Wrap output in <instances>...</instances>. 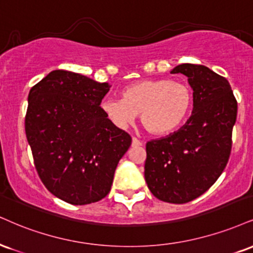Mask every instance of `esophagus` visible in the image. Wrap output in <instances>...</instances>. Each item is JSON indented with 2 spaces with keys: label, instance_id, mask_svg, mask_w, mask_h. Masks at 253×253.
Listing matches in <instances>:
<instances>
[{
  "label": "esophagus",
  "instance_id": "esophagus-1",
  "mask_svg": "<svg viewBox=\"0 0 253 253\" xmlns=\"http://www.w3.org/2000/svg\"><path fill=\"white\" fill-rule=\"evenodd\" d=\"M141 145H142V142L140 141L138 138H133L132 139V146H133V147H140Z\"/></svg>",
  "mask_w": 253,
  "mask_h": 253
}]
</instances>
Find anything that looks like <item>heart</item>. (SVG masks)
Segmentation results:
<instances>
[{
  "mask_svg": "<svg viewBox=\"0 0 253 253\" xmlns=\"http://www.w3.org/2000/svg\"><path fill=\"white\" fill-rule=\"evenodd\" d=\"M193 105L188 84L171 79L142 80L125 87L121 99H106L101 109L118 127H127L140 115L144 128L152 134H166L186 121Z\"/></svg>",
  "mask_w": 253,
  "mask_h": 253,
  "instance_id": "obj_1",
  "label": "heart"
}]
</instances>
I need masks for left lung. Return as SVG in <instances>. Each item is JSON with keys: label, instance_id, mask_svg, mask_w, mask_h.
<instances>
[{"label": "left lung", "instance_id": "obj_1", "mask_svg": "<svg viewBox=\"0 0 253 253\" xmlns=\"http://www.w3.org/2000/svg\"><path fill=\"white\" fill-rule=\"evenodd\" d=\"M171 73L187 77L192 115L176 132L146 144L145 180L159 200L185 204L205 193L226 167L238 106L229 81L208 67L182 63Z\"/></svg>", "mask_w": 253, "mask_h": 253}]
</instances>
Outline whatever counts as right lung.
<instances>
[{
	"label": "right lung",
	"mask_w": 253,
	"mask_h": 253,
	"mask_svg": "<svg viewBox=\"0 0 253 253\" xmlns=\"http://www.w3.org/2000/svg\"><path fill=\"white\" fill-rule=\"evenodd\" d=\"M109 87L57 69L29 92L24 127L35 169L50 193L73 205L107 196L132 144L100 107Z\"/></svg>",
	"instance_id": "right-lung-1"
}]
</instances>
